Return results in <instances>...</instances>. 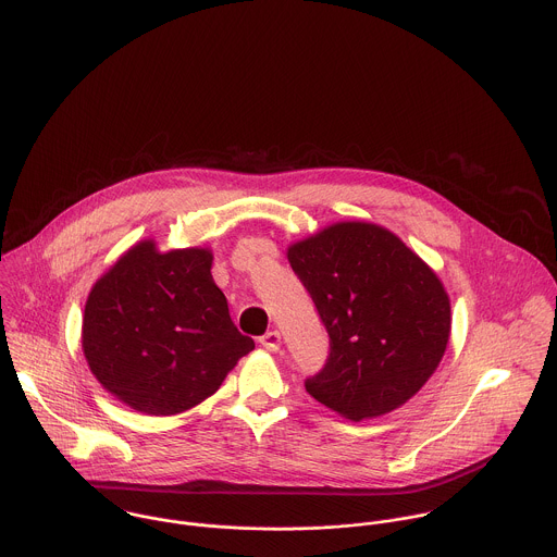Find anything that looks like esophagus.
<instances>
[{
  "instance_id": "34e87169",
  "label": "esophagus",
  "mask_w": 557,
  "mask_h": 557,
  "mask_svg": "<svg viewBox=\"0 0 557 557\" xmlns=\"http://www.w3.org/2000/svg\"><path fill=\"white\" fill-rule=\"evenodd\" d=\"M260 345L267 349V351H277L280 345H282V336L277 330H271L267 332L262 338H260Z\"/></svg>"
}]
</instances>
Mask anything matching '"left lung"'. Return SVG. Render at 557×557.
I'll use <instances>...</instances> for the list:
<instances>
[{"label":"left lung","instance_id":"1","mask_svg":"<svg viewBox=\"0 0 557 557\" xmlns=\"http://www.w3.org/2000/svg\"><path fill=\"white\" fill-rule=\"evenodd\" d=\"M288 262L330 334V358L306 391L349 421L412 399L451 334L438 275L399 236L367 221H341L293 243Z\"/></svg>","mask_w":557,"mask_h":557}]
</instances>
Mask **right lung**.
Instances as JSON below:
<instances>
[{
	"label": "right lung",
	"mask_w": 557,
	"mask_h": 557,
	"mask_svg": "<svg viewBox=\"0 0 557 557\" xmlns=\"http://www.w3.org/2000/svg\"><path fill=\"white\" fill-rule=\"evenodd\" d=\"M212 251L129 247L90 288L82 351L90 373L136 412L171 417L214 395L253 349L212 280Z\"/></svg>",
	"instance_id": "right-lung-1"
}]
</instances>
